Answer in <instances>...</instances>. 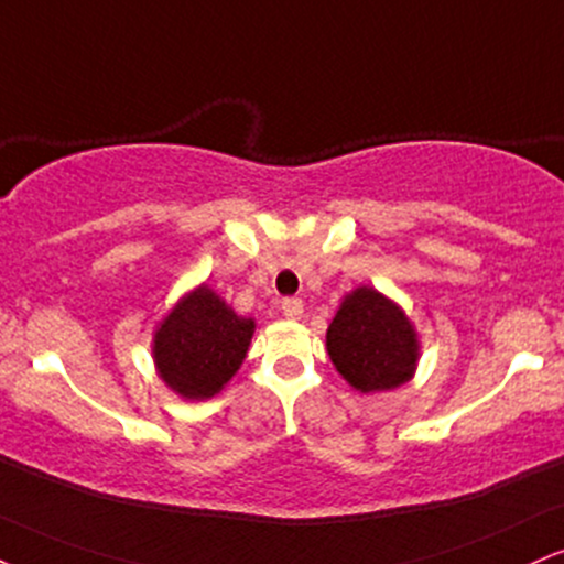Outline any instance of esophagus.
<instances>
[{
    "label": "esophagus",
    "instance_id": "obj_1",
    "mask_svg": "<svg viewBox=\"0 0 564 564\" xmlns=\"http://www.w3.org/2000/svg\"><path fill=\"white\" fill-rule=\"evenodd\" d=\"M281 310H283V315L289 317V321H300L302 312H304V304H302V300H283Z\"/></svg>",
    "mask_w": 564,
    "mask_h": 564
}]
</instances>
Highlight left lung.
I'll list each match as a JSON object with an SVG mask.
<instances>
[{
    "instance_id": "left-lung-1",
    "label": "left lung",
    "mask_w": 564,
    "mask_h": 564,
    "mask_svg": "<svg viewBox=\"0 0 564 564\" xmlns=\"http://www.w3.org/2000/svg\"><path fill=\"white\" fill-rule=\"evenodd\" d=\"M325 349L351 389L381 393L412 381L420 338L402 304L372 286H357L338 304L325 334Z\"/></svg>"
}]
</instances>
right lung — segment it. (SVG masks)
I'll use <instances>...</instances> for the list:
<instances>
[{"label": "right lung", "instance_id": "1", "mask_svg": "<svg viewBox=\"0 0 564 564\" xmlns=\"http://www.w3.org/2000/svg\"><path fill=\"white\" fill-rule=\"evenodd\" d=\"M252 336L254 317L239 315L217 291L199 283L154 328V370L181 399L205 402L239 372Z\"/></svg>", "mask_w": 564, "mask_h": 564}]
</instances>
